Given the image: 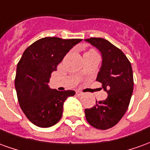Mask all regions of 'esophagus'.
I'll use <instances>...</instances> for the list:
<instances>
[{
	"instance_id": "esophagus-1",
	"label": "esophagus",
	"mask_w": 150,
	"mask_h": 150,
	"mask_svg": "<svg viewBox=\"0 0 150 150\" xmlns=\"http://www.w3.org/2000/svg\"><path fill=\"white\" fill-rule=\"evenodd\" d=\"M76 94H77L78 96H81V95L83 94V93H82L81 91H76Z\"/></svg>"
}]
</instances>
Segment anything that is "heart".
I'll list each match as a JSON object with an SVG mask.
<instances>
[{"instance_id": "obj_1", "label": "heart", "mask_w": 150, "mask_h": 150, "mask_svg": "<svg viewBox=\"0 0 150 150\" xmlns=\"http://www.w3.org/2000/svg\"><path fill=\"white\" fill-rule=\"evenodd\" d=\"M90 51H93V50H90Z\"/></svg>"}]
</instances>
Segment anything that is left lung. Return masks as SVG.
Instances as JSON below:
<instances>
[{
	"mask_svg": "<svg viewBox=\"0 0 150 150\" xmlns=\"http://www.w3.org/2000/svg\"><path fill=\"white\" fill-rule=\"evenodd\" d=\"M99 50L102 64L97 81L101 83L108 97L85 109V117L91 126L106 130L116 125L125 115L133 92V72L129 60L119 48L103 38L86 39Z\"/></svg>",
	"mask_w": 150,
	"mask_h": 150,
	"instance_id": "left-lung-1",
	"label": "left lung"
}]
</instances>
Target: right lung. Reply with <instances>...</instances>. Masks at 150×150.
Returning a JSON list of instances; mask_svg holds the SVG:
<instances>
[{
	"instance_id": "right-lung-1",
	"label": "right lung",
	"mask_w": 150,
	"mask_h": 150,
	"mask_svg": "<svg viewBox=\"0 0 150 150\" xmlns=\"http://www.w3.org/2000/svg\"><path fill=\"white\" fill-rule=\"evenodd\" d=\"M81 40L45 37L24 51L17 66L14 84L22 110L35 126L56 124L62 116L64 101L75 94L72 90L51 89L48 83L65 55Z\"/></svg>"
}]
</instances>
